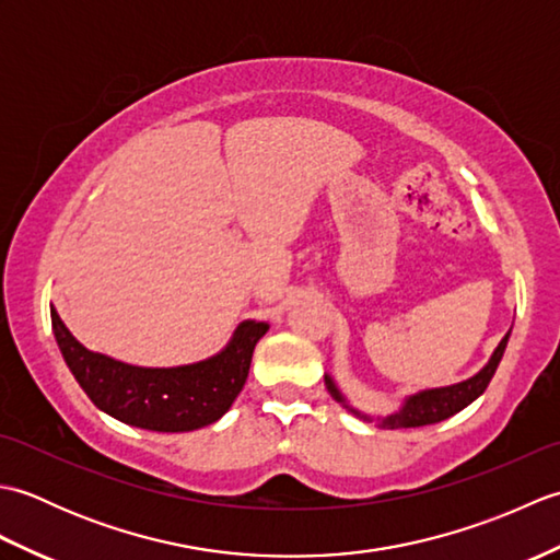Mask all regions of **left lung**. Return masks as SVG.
I'll return each instance as SVG.
<instances>
[{
    "label": "left lung",
    "mask_w": 560,
    "mask_h": 560,
    "mask_svg": "<svg viewBox=\"0 0 560 560\" xmlns=\"http://www.w3.org/2000/svg\"><path fill=\"white\" fill-rule=\"evenodd\" d=\"M508 337L510 331L503 337V341L498 343V349L493 351L491 361L486 363L481 371L464 380V383H457V385H450V387H438V389H425V392H419V395H413L407 399V404H404L401 411L387 416V419H380V425L383 428H419V425H431V423H438V421H445L450 419V416H455L457 411H462L464 407H469V404L477 399L479 395H483V389L489 387L491 377L495 373L498 363H501L503 353H505V347H508ZM325 385L329 389V395L335 397L337 401H341L343 407H347L349 411H353L355 416H361V419L371 421V416H363L361 411L351 409L347 399L341 397V392L337 389L335 380H331L329 375H325Z\"/></svg>",
    "instance_id": "obj_1"
}]
</instances>
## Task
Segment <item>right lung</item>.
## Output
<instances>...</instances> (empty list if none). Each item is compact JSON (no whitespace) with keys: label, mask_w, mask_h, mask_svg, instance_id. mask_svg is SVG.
I'll use <instances>...</instances> for the list:
<instances>
[{"label":"right lung","mask_w":560,"mask_h":560,"mask_svg":"<svg viewBox=\"0 0 560 560\" xmlns=\"http://www.w3.org/2000/svg\"><path fill=\"white\" fill-rule=\"evenodd\" d=\"M57 347L89 399L113 419L161 433L197 431L231 409L249 373L255 343L267 323L247 319L219 355L180 368L127 365L93 353L71 337L50 307Z\"/></svg>","instance_id":"right-lung-1"}]
</instances>
